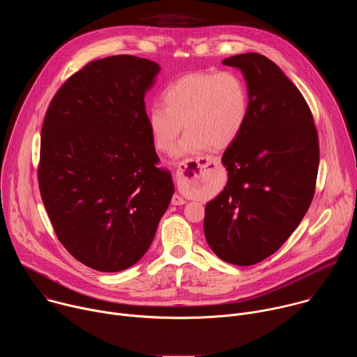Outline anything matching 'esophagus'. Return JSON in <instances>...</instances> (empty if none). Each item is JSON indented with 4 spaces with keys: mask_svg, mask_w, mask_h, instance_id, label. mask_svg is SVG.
I'll return each instance as SVG.
<instances>
[{
    "mask_svg": "<svg viewBox=\"0 0 357 357\" xmlns=\"http://www.w3.org/2000/svg\"><path fill=\"white\" fill-rule=\"evenodd\" d=\"M211 165H218V158L199 157V158H190V160L182 161L179 162L176 169V181L181 185H190L196 178V172H195L196 168H206ZM171 203L175 206H181V205H185L186 200L179 195H174Z\"/></svg>",
    "mask_w": 357,
    "mask_h": 357,
    "instance_id": "esophagus-1",
    "label": "esophagus"
}]
</instances>
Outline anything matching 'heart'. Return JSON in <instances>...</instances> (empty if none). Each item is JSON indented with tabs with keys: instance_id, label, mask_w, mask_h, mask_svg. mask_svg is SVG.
<instances>
[{
	"instance_id": "b5f03b06",
	"label": "heart",
	"mask_w": 357,
	"mask_h": 357,
	"mask_svg": "<svg viewBox=\"0 0 357 357\" xmlns=\"http://www.w3.org/2000/svg\"><path fill=\"white\" fill-rule=\"evenodd\" d=\"M162 101L164 106L149 109L148 127L165 154L174 152L183 126L188 131L179 155L227 148L244 130L250 110L247 84L233 72L185 75L165 89Z\"/></svg>"
}]
</instances>
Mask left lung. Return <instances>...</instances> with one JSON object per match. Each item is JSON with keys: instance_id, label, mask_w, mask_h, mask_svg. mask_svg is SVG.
Masks as SVG:
<instances>
[{"instance_id": "1", "label": "left lung", "mask_w": 357, "mask_h": 357, "mask_svg": "<svg viewBox=\"0 0 357 357\" xmlns=\"http://www.w3.org/2000/svg\"><path fill=\"white\" fill-rule=\"evenodd\" d=\"M222 63L241 70L250 110L223 154L229 179L206 205L203 229L219 259L252 266L275 252L308 212L319 141L307 101L273 61L250 52Z\"/></svg>"}]
</instances>
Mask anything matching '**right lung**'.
I'll use <instances>...</instances> for the list:
<instances>
[{
    "label": "right lung",
    "instance_id": "right-lung-1",
    "mask_svg": "<svg viewBox=\"0 0 357 357\" xmlns=\"http://www.w3.org/2000/svg\"><path fill=\"white\" fill-rule=\"evenodd\" d=\"M160 70L131 55L93 61L62 84L43 120L42 202L59 241L97 271L134 266L174 195L144 101Z\"/></svg>",
    "mask_w": 357,
    "mask_h": 357
}]
</instances>
